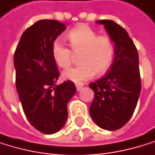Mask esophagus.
Here are the masks:
<instances>
[{
	"instance_id": "34e87169",
	"label": "esophagus",
	"mask_w": 155,
	"mask_h": 155,
	"mask_svg": "<svg viewBox=\"0 0 155 155\" xmlns=\"http://www.w3.org/2000/svg\"><path fill=\"white\" fill-rule=\"evenodd\" d=\"M83 87H84V84H76V90L77 91H80Z\"/></svg>"
}]
</instances>
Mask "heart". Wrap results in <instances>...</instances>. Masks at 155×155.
Here are the masks:
<instances>
[{
	"mask_svg": "<svg viewBox=\"0 0 155 155\" xmlns=\"http://www.w3.org/2000/svg\"><path fill=\"white\" fill-rule=\"evenodd\" d=\"M67 39L71 49L61 41L55 39L51 45L52 58L59 67L68 68L78 54L75 67L63 71V78L74 83H82L96 74L102 75L111 67L115 58V44L108 36H97L88 25H81L71 30Z\"/></svg>",
	"mask_w": 155,
	"mask_h": 155,
	"instance_id": "1",
	"label": "heart"
}]
</instances>
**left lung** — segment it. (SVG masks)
Here are the masks:
<instances>
[{"mask_svg":"<svg viewBox=\"0 0 155 155\" xmlns=\"http://www.w3.org/2000/svg\"><path fill=\"white\" fill-rule=\"evenodd\" d=\"M115 43V58L109 71L89 84L94 93L89 112L103 130H116L131 117L138 103L141 84L137 48L127 31L111 20H99Z\"/></svg>","mask_w":155,"mask_h":155,"instance_id":"8db88e82","label":"left lung"}]
</instances>
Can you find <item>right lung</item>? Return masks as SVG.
<instances>
[{
	"label": "right lung",
	"mask_w": 155,
	"mask_h": 155,
	"mask_svg": "<svg viewBox=\"0 0 155 155\" xmlns=\"http://www.w3.org/2000/svg\"><path fill=\"white\" fill-rule=\"evenodd\" d=\"M66 25L56 20H39L20 38L14 56L15 85L30 124L45 134L59 131L68 117L67 104L76 92L71 81L57 85L60 71L51 45Z\"/></svg>",
	"instance_id": "1"
}]
</instances>
